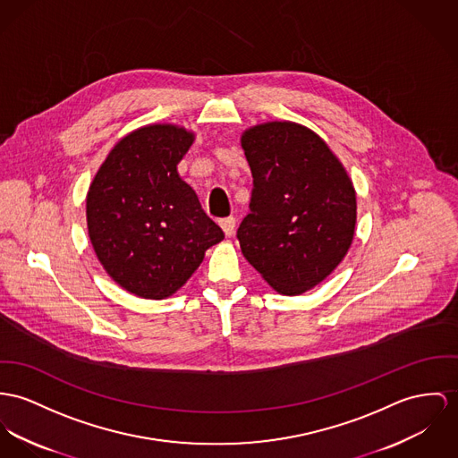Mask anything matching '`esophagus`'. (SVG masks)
Segmentation results:
<instances>
[{"instance_id":"34e87169","label":"esophagus","mask_w":458,"mask_h":458,"mask_svg":"<svg viewBox=\"0 0 458 458\" xmlns=\"http://www.w3.org/2000/svg\"><path fill=\"white\" fill-rule=\"evenodd\" d=\"M219 226L223 228V232H225V235L226 237H232L233 235V232H235V217H223V219H219Z\"/></svg>"}]
</instances>
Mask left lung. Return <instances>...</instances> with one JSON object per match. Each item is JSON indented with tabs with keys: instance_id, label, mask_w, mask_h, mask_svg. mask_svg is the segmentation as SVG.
Returning <instances> with one entry per match:
<instances>
[{
	"instance_id": "1",
	"label": "left lung",
	"mask_w": 458,
	"mask_h": 458,
	"mask_svg": "<svg viewBox=\"0 0 458 458\" xmlns=\"http://www.w3.org/2000/svg\"><path fill=\"white\" fill-rule=\"evenodd\" d=\"M249 212L237 239L247 261L282 294H301L344 259L355 230V191L340 160L291 122L249 129Z\"/></svg>"
}]
</instances>
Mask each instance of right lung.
Segmentation results:
<instances>
[{"mask_svg": "<svg viewBox=\"0 0 458 458\" xmlns=\"http://www.w3.org/2000/svg\"><path fill=\"white\" fill-rule=\"evenodd\" d=\"M191 142L176 125L138 129L116 142L90 184V242L109 277L136 296H171L225 239L177 174Z\"/></svg>", "mask_w": 458, "mask_h": 458, "instance_id": "right-lung-1", "label": "right lung"}]
</instances>
